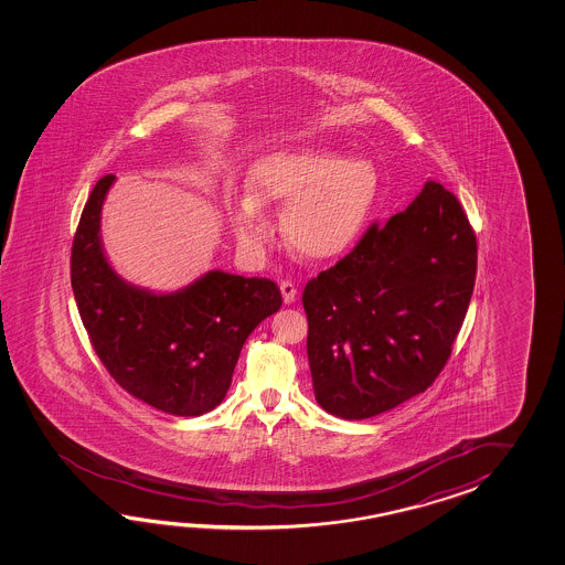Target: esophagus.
<instances>
[{
	"label": "esophagus",
	"instance_id": "obj_1",
	"mask_svg": "<svg viewBox=\"0 0 565 565\" xmlns=\"http://www.w3.org/2000/svg\"><path fill=\"white\" fill-rule=\"evenodd\" d=\"M280 292H282L285 305H290V302H295V299H297V287L290 280H282L280 282Z\"/></svg>",
	"mask_w": 565,
	"mask_h": 565
}]
</instances>
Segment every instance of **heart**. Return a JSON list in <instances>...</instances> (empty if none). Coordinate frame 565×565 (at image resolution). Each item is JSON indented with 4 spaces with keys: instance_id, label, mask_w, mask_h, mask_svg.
Returning <instances> with one entry per match:
<instances>
[{
    "instance_id": "1",
    "label": "heart",
    "mask_w": 565,
    "mask_h": 565,
    "mask_svg": "<svg viewBox=\"0 0 565 565\" xmlns=\"http://www.w3.org/2000/svg\"><path fill=\"white\" fill-rule=\"evenodd\" d=\"M232 214L236 236L258 246L268 234L263 207L285 210L288 246L312 263L348 254L372 220L380 175L367 159H349L321 147H280L254 163Z\"/></svg>"
}]
</instances>
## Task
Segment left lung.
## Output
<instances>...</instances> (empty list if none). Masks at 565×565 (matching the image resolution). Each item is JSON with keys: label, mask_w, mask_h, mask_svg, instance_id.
Masks as SVG:
<instances>
[{"label": "left lung", "mask_w": 565, "mask_h": 565, "mask_svg": "<svg viewBox=\"0 0 565 565\" xmlns=\"http://www.w3.org/2000/svg\"><path fill=\"white\" fill-rule=\"evenodd\" d=\"M477 277V236L455 193L426 181L307 282V355L317 404L365 420L426 392L445 370Z\"/></svg>", "instance_id": "1"}]
</instances>
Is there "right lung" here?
Here are the masks:
<instances>
[{"instance_id": "add662e5", "label": "right lung", "mask_w": 565, "mask_h": 565, "mask_svg": "<svg viewBox=\"0 0 565 565\" xmlns=\"http://www.w3.org/2000/svg\"><path fill=\"white\" fill-rule=\"evenodd\" d=\"M115 175L96 181L71 256L74 299L96 355L132 397L171 416H202L226 397L242 345L277 312L268 278L210 270L173 292L120 278L100 241V214Z\"/></svg>"}]
</instances>
